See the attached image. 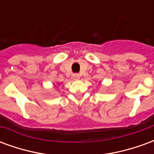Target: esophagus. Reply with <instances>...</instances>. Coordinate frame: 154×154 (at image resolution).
<instances>
[{
	"instance_id": "1",
	"label": "esophagus",
	"mask_w": 154,
	"mask_h": 154,
	"mask_svg": "<svg viewBox=\"0 0 154 154\" xmlns=\"http://www.w3.org/2000/svg\"><path fill=\"white\" fill-rule=\"evenodd\" d=\"M72 77H73V78L75 79V80H77V79H79V78H80V74L74 73L73 75H72Z\"/></svg>"
}]
</instances>
